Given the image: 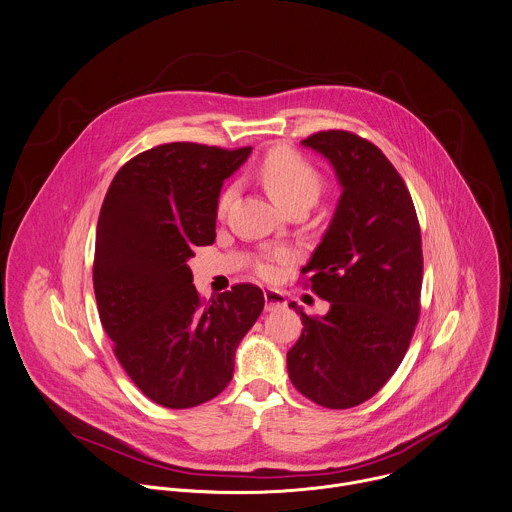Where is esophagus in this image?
I'll list each match as a JSON object with an SVG mask.
<instances>
[{"label": "esophagus", "instance_id": "1", "mask_svg": "<svg viewBox=\"0 0 512 512\" xmlns=\"http://www.w3.org/2000/svg\"><path fill=\"white\" fill-rule=\"evenodd\" d=\"M264 302H266V312L282 310V308H286V304H288L286 296H284L280 290H272V288L264 290Z\"/></svg>", "mask_w": 512, "mask_h": 512}]
</instances>
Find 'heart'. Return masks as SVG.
Returning <instances> with one entry per match:
<instances>
[{"instance_id": "b5f03b06", "label": "heart", "mask_w": 512, "mask_h": 512, "mask_svg": "<svg viewBox=\"0 0 512 512\" xmlns=\"http://www.w3.org/2000/svg\"><path fill=\"white\" fill-rule=\"evenodd\" d=\"M260 178L270 192V196L288 208L294 206H314L324 192V176L320 171L308 163L302 155H298L292 149H274L266 155V159L260 165ZM234 186L224 188V192L218 198V212H224L228 204L234 198ZM274 258H284L286 252H274ZM262 276H272L274 268L270 262L260 264Z\"/></svg>"}]
</instances>
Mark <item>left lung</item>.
<instances>
[{
	"instance_id": "obj_1",
	"label": "left lung",
	"mask_w": 512,
	"mask_h": 512,
	"mask_svg": "<svg viewBox=\"0 0 512 512\" xmlns=\"http://www.w3.org/2000/svg\"><path fill=\"white\" fill-rule=\"evenodd\" d=\"M330 161L340 200L302 274L330 302L324 316H302L288 351L294 387L330 409L355 407L395 373L419 320L423 282L421 230L411 194L369 141L322 131L302 141Z\"/></svg>"
}]
</instances>
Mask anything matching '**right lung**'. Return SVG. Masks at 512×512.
<instances>
[{"label":"right lung","instance_id":"obj_1","mask_svg":"<svg viewBox=\"0 0 512 512\" xmlns=\"http://www.w3.org/2000/svg\"><path fill=\"white\" fill-rule=\"evenodd\" d=\"M250 147L169 143L115 174L97 222L99 318L133 383L169 409L196 407L232 379L236 347L264 310L258 286L202 302L188 260L216 238L222 184Z\"/></svg>","mask_w":512,"mask_h":512}]
</instances>
